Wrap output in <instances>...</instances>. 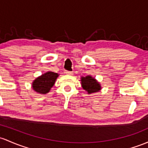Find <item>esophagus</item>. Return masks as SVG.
<instances>
[{"mask_svg": "<svg viewBox=\"0 0 148 148\" xmlns=\"http://www.w3.org/2000/svg\"><path fill=\"white\" fill-rule=\"evenodd\" d=\"M65 74H67V75H72L73 72L72 71H65Z\"/></svg>", "mask_w": 148, "mask_h": 148, "instance_id": "esophagus-1", "label": "esophagus"}]
</instances>
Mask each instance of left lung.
Segmentation results:
<instances>
[{
  "label": "left lung",
  "mask_w": 148,
  "mask_h": 148,
  "mask_svg": "<svg viewBox=\"0 0 148 148\" xmlns=\"http://www.w3.org/2000/svg\"><path fill=\"white\" fill-rule=\"evenodd\" d=\"M81 84L83 89H84L88 94L95 93L102 89L100 83L90 75L81 77Z\"/></svg>",
  "instance_id": "1"
}]
</instances>
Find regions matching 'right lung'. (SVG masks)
<instances>
[{
    "label": "right lung",
    "mask_w": 148,
    "mask_h": 148,
    "mask_svg": "<svg viewBox=\"0 0 148 148\" xmlns=\"http://www.w3.org/2000/svg\"><path fill=\"white\" fill-rule=\"evenodd\" d=\"M60 74L53 71H47L40 77H37L32 82V88L38 93L46 94L54 86L57 78Z\"/></svg>",
    "instance_id": "right-lung-1"
}]
</instances>
